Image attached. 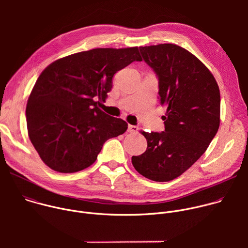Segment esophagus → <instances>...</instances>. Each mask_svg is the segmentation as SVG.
Returning <instances> with one entry per match:
<instances>
[{
	"label": "esophagus",
	"mask_w": 248,
	"mask_h": 248,
	"mask_svg": "<svg viewBox=\"0 0 248 248\" xmlns=\"http://www.w3.org/2000/svg\"><path fill=\"white\" fill-rule=\"evenodd\" d=\"M137 130H138V126L128 124V127H127V131H128V132H136Z\"/></svg>",
	"instance_id": "esophagus-1"
}]
</instances>
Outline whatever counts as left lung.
I'll use <instances>...</instances> for the list:
<instances>
[{"label":"left lung","instance_id":"1","mask_svg":"<svg viewBox=\"0 0 248 248\" xmlns=\"http://www.w3.org/2000/svg\"><path fill=\"white\" fill-rule=\"evenodd\" d=\"M159 80V99L167 111L165 131L142 133L146 151L132 156L135 170L154 182H170L206 151L219 129L221 98L216 79L205 64L174 44L139 47Z\"/></svg>","mask_w":248,"mask_h":248}]
</instances>
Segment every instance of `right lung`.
<instances>
[{
	"mask_svg": "<svg viewBox=\"0 0 248 248\" xmlns=\"http://www.w3.org/2000/svg\"><path fill=\"white\" fill-rule=\"evenodd\" d=\"M141 62L138 48H97L59 59L35 83L26 106L28 136L42 161L59 172L91 166L103 144L127 124L98 108L113 87L114 75Z\"/></svg>",
	"mask_w": 248,
	"mask_h": 248,
	"instance_id": "1",
	"label": "right lung"
}]
</instances>
